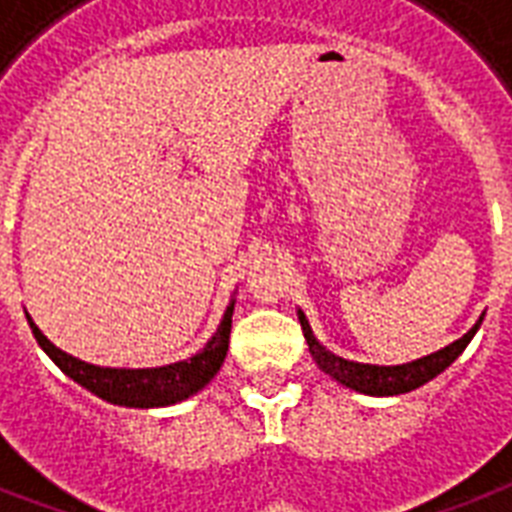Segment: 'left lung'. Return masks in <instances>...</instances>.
Here are the masks:
<instances>
[{"label":"left lung","instance_id":"left-lung-1","mask_svg":"<svg viewBox=\"0 0 512 512\" xmlns=\"http://www.w3.org/2000/svg\"><path fill=\"white\" fill-rule=\"evenodd\" d=\"M299 323L301 331H304V339L310 344L312 360L318 363V368L323 374H328L331 379L344 384V387H350V390L363 392V395H400V392L417 390V387H422L425 382L435 379L441 371H446V368L462 355V350H465L467 344H470L475 331L481 328L483 315L462 339L451 342L449 347H443V350L433 352V355H425V358L403 363V366H368V363H355V360L339 358V355L328 352L326 347L315 339L310 323H307V318H304V312L301 310Z\"/></svg>","mask_w":512,"mask_h":512}]
</instances>
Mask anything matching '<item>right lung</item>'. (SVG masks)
Here are the masks:
<instances>
[{"label": "right lung", "mask_w": 512, "mask_h": 512, "mask_svg": "<svg viewBox=\"0 0 512 512\" xmlns=\"http://www.w3.org/2000/svg\"><path fill=\"white\" fill-rule=\"evenodd\" d=\"M232 312H235V299L221 318L219 331L211 336V342L205 344L197 355L170 366L160 368H104L85 363V360L66 355L58 350L50 339L37 328V323L29 318L31 334L37 344L50 355L55 366L63 374L71 376L74 382L82 384L98 398L109 400L114 406L130 408H157L173 406L178 400H186L194 392H200L213 376L219 374L221 363L227 358L229 350V331H232Z\"/></svg>", "instance_id": "right-lung-1"}]
</instances>
